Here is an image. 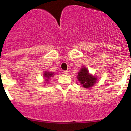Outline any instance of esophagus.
Wrapping results in <instances>:
<instances>
[{
    "label": "esophagus",
    "instance_id": "1",
    "mask_svg": "<svg viewBox=\"0 0 131 131\" xmlns=\"http://www.w3.org/2000/svg\"><path fill=\"white\" fill-rule=\"evenodd\" d=\"M63 74H68V71H67V70H64V71H63Z\"/></svg>",
    "mask_w": 131,
    "mask_h": 131
}]
</instances>
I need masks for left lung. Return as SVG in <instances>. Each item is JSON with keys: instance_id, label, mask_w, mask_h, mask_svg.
I'll return each instance as SVG.
<instances>
[{"instance_id": "8db88e82", "label": "left lung", "mask_w": 131, "mask_h": 131, "mask_svg": "<svg viewBox=\"0 0 131 131\" xmlns=\"http://www.w3.org/2000/svg\"><path fill=\"white\" fill-rule=\"evenodd\" d=\"M78 79L80 82L81 85L85 88H90L93 86L96 83L97 78L89 74V70L85 67L81 68L80 71L78 72Z\"/></svg>"}]
</instances>
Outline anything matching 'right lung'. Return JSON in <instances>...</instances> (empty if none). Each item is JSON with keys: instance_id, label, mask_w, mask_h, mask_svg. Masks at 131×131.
Wrapping results in <instances>:
<instances>
[{"instance_id": "right-lung-1", "label": "right lung", "mask_w": 131, "mask_h": 131, "mask_svg": "<svg viewBox=\"0 0 131 131\" xmlns=\"http://www.w3.org/2000/svg\"><path fill=\"white\" fill-rule=\"evenodd\" d=\"M53 74H54V73H52V72H45L43 74L44 75V78H45V79H46V82H45V83H48V80L49 79L51 78V77L52 76V75H53Z\"/></svg>"}]
</instances>
